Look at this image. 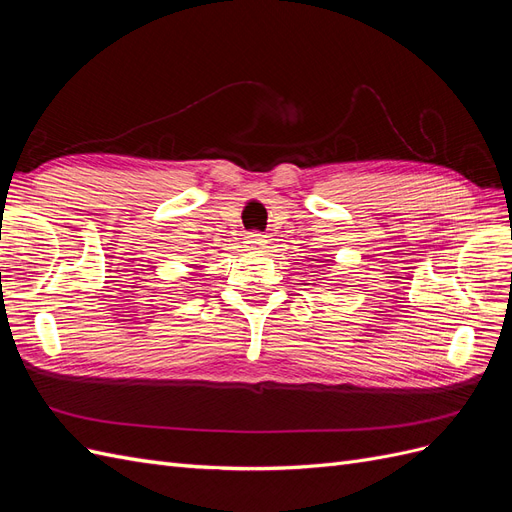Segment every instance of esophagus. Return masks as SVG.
Masks as SVG:
<instances>
[{"label": "esophagus", "mask_w": 512, "mask_h": 512, "mask_svg": "<svg viewBox=\"0 0 512 512\" xmlns=\"http://www.w3.org/2000/svg\"><path fill=\"white\" fill-rule=\"evenodd\" d=\"M267 243V237L260 235V232H247L245 235V245L250 247V250H265Z\"/></svg>", "instance_id": "obj_1"}]
</instances>
